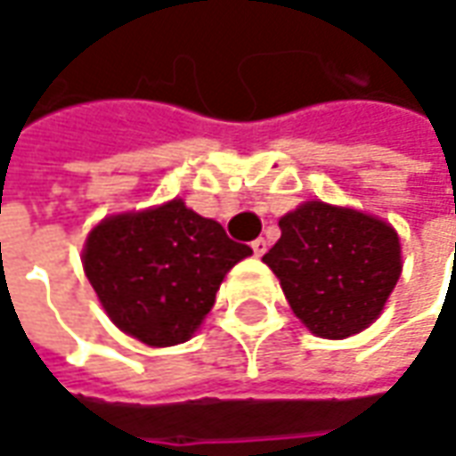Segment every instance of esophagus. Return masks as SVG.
<instances>
[{
  "label": "esophagus",
  "mask_w": 456,
  "mask_h": 456,
  "mask_svg": "<svg viewBox=\"0 0 456 456\" xmlns=\"http://www.w3.org/2000/svg\"><path fill=\"white\" fill-rule=\"evenodd\" d=\"M252 252H255L257 257H263V255H265V252H267V242H265V240H263V237L252 242Z\"/></svg>",
  "instance_id": "obj_1"
}]
</instances>
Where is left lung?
I'll return each instance as SVG.
<instances>
[{"label": "left lung", "mask_w": 456, "mask_h": 456, "mask_svg": "<svg viewBox=\"0 0 456 456\" xmlns=\"http://www.w3.org/2000/svg\"><path fill=\"white\" fill-rule=\"evenodd\" d=\"M265 263L311 334L345 339L367 329L401 278V242L387 222L357 208L306 201L281 216Z\"/></svg>", "instance_id": "left-lung-1"}]
</instances>
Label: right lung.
<instances>
[{"label": "right lung", "mask_w": 456, "mask_h": 456, "mask_svg": "<svg viewBox=\"0 0 456 456\" xmlns=\"http://www.w3.org/2000/svg\"><path fill=\"white\" fill-rule=\"evenodd\" d=\"M252 255L181 199L107 216L84 245V270L110 319L150 346L193 337L224 275Z\"/></svg>", "instance_id": "add662e5"}]
</instances>
